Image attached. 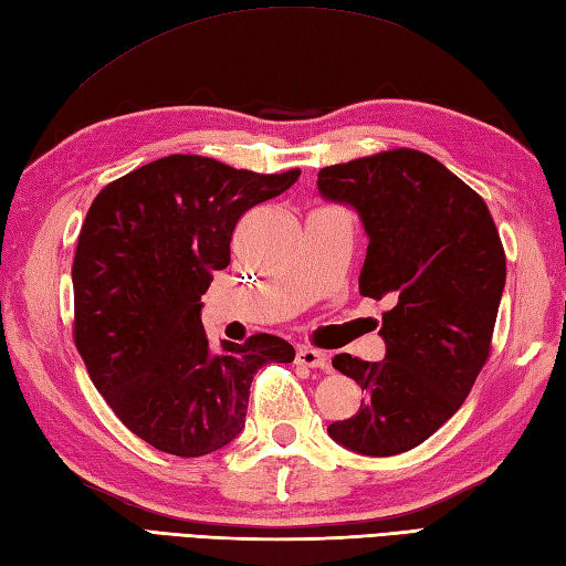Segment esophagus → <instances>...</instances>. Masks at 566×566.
<instances>
[{
	"instance_id": "1",
	"label": "esophagus",
	"mask_w": 566,
	"mask_h": 566,
	"mask_svg": "<svg viewBox=\"0 0 566 566\" xmlns=\"http://www.w3.org/2000/svg\"><path fill=\"white\" fill-rule=\"evenodd\" d=\"M296 365L311 369H331V357L323 350H316V347L304 345L296 350Z\"/></svg>"
}]
</instances>
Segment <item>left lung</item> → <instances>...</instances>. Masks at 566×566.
I'll use <instances>...</instances> for the list:
<instances>
[{"mask_svg":"<svg viewBox=\"0 0 566 566\" xmlns=\"http://www.w3.org/2000/svg\"><path fill=\"white\" fill-rule=\"evenodd\" d=\"M318 191L363 219L359 294L394 302L381 314V363L333 357L365 399L328 436L357 454H399L457 413L486 365L506 255L484 199L420 150L323 167Z\"/></svg>","mask_w":566,"mask_h":566,"instance_id":"1","label":"left lung"}]
</instances>
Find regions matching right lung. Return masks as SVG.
Returning <instances> with one entry per match:
<instances>
[{
	"instance_id": "obj_1",
	"label": "right lung",
	"mask_w": 566,
	"mask_h": 566,
	"mask_svg": "<svg viewBox=\"0 0 566 566\" xmlns=\"http://www.w3.org/2000/svg\"><path fill=\"white\" fill-rule=\"evenodd\" d=\"M298 175L167 155L92 201L72 262V338L112 411L155 450L201 457L226 448L245 426L258 369L294 359V347L270 333L213 350L201 294L231 262L240 216Z\"/></svg>"
}]
</instances>
